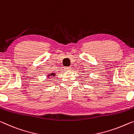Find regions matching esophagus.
I'll use <instances>...</instances> for the list:
<instances>
[{
	"mask_svg": "<svg viewBox=\"0 0 134 134\" xmlns=\"http://www.w3.org/2000/svg\"><path fill=\"white\" fill-rule=\"evenodd\" d=\"M64 69L65 70V71H70L71 68L70 67H65Z\"/></svg>",
	"mask_w": 134,
	"mask_h": 134,
	"instance_id": "esophagus-1",
	"label": "esophagus"
}]
</instances>
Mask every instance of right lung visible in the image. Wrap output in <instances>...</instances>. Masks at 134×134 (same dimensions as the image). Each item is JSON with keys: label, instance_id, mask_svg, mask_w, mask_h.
<instances>
[{"label": "right lung", "instance_id": "right-lung-1", "mask_svg": "<svg viewBox=\"0 0 134 134\" xmlns=\"http://www.w3.org/2000/svg\"><path fill=\"white\" fill-rule=\"evenodd\" d=\"M56 76V73H49L47 75V77L48 78H49L51 79V77H55V76ZM53 78V77H52Z\"/></svg>", "mask_w": 134, "mask_h": 134}]
</instances>
